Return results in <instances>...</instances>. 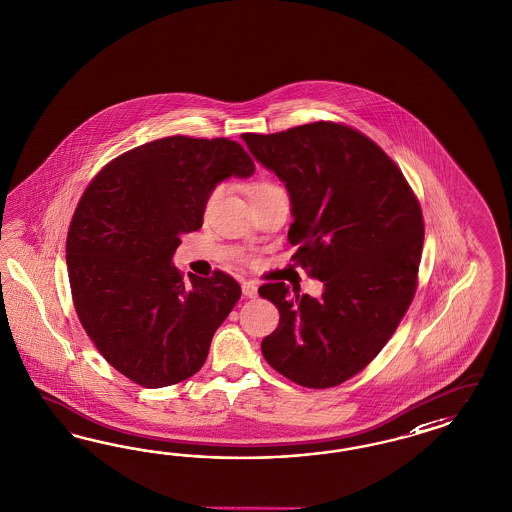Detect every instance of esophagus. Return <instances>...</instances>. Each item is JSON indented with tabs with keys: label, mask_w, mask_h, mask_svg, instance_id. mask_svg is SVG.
<instances>
[{
	"label": "esophagus",
	"mask_w": 512,
	"mask_h": 512,
	"mask_svg": "<svg viewBox=\"0 0 512 512\" xmlns=\"http://www.w3.org/2000/svg\"><path fill=\"white\" fill-rule=\"evenodd\" d=\"M241 290H243V295H245V297L254 299V297L258 295V284H256V282H250V280H247V282H243V284H241Z\"/></svg>",
	"instance_id": "1"
}]
</instances>
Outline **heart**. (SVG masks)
<instances>
[{"label": "heart", "instance_id": "obj_1", "mask_svg": "<svg viewBox=\"0 0 512 512\" xmlns=\"http://www.w3.org/2000/svg\"><path fill=\"white\" fill-rule=\"evenodd\" d=\"M269 189H277L273 183H269V181H254V183H250L249 187H247V190H249V196H252V194H256V192H263V190H269ZM220 196V189H215L209 196H207V202H205V211H209L213 205H215V202L219 200Z\"/></svg>", "mask_w": 512, "mask_h": 512}]
</instances>
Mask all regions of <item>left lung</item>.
I'll list each match as a JSON object with an SVG mask.
<instances>
[{"label":"left lung","mask_w":512,"mask_h":512,"mask_svg":"<svg viewBox=\"0 0 512 512\" xmlns=\"http://www.w3.org/2000/svg\"><path fill=\"white\" fill-rule=\"evenodd\" d=\"M243 140L288 190L293 258L323 282L320 297L284 282L258 290L280 312L263 357L303 387H335L380 353L408 310L423 252L421 205L395 162L346 125L318 121Z\"/></svg>","instance_id":"left-lung-1"}]
</instances>
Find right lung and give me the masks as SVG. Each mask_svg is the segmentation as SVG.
I'll return each instance as SVG.
<instances>
[{
  "label": "right lung",
  "instance_id": "right-lung-1",
  "mask_svg": "<svg viewBox=\"0 0 512 512\" xmlns=\"http://www.w3.org/2000/svg\"><path fill=\"white\" fill-rule=\"evenodd\" d=\"M252 174L237 142L168 136L123 153L84 192L67 235L74 308L104 359L134 383L159 389L204 366L241 288L222 271L185 284L172 258L181 235L202 228L215 187Z\"/></svg>",
  "mask_w": 512,
  "mask_h": 512
}]
</instances>
